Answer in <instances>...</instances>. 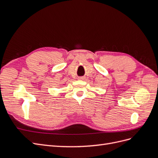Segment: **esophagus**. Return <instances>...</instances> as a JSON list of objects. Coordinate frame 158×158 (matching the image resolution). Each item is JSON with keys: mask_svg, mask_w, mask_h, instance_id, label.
I'll use <instances>...</instances> for the list:
<instances>
[{"mask_svg": "<svg viewBox=\"0 0 158 158\" xmlns=\"http://www.w3.org/2000/svg\"><path fill=\"white\" fill-rule=\"evenodd\" d=\"M78 79L80 80H84V77H83V76H80V77H78Z\"/></svg>", "mask_w": 158, "mask_h": 158, "instance_id": "esophagus-1", "label": "esophagus"}]
</instances>
